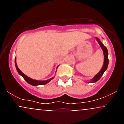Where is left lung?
Listing matches in <instances>:
<instances>
[{
    "mask_svg": "<svg viewBox=\"0 0 124 124\" xmlns=\"http://www.w3.org/2000/svg\"><path fill=\"white\" fill-rule=\"evenodd\" d=\"M97 40L99 41V43L100 45V46L101 47L102 49H103V52H104V65L103 68H101V70L98 73L97 75L94 77V78L91 80V83H95L97 81H98L101 78V76H103V73H104L105 71L106 70V69H107L108 65V51L107 49L104 45H103L101 42H100V39L98 38H96Z\"/></svg>",
    "mask_w": 124,
    "mask_h": 124,
    "instance_id": "obj_1",
    "label": "left lung"
}]
</instances>
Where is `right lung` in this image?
Here are the masks:
<instances>
[{
	"instance_id": "add662e5",
	"label": "right lung",
	"mask_w": 124,
	"mask_h": 124,
	"mask_svg": "<svg viewBox=\"0 0 124 124\" xmlns=\"http://www.w3.org/2000/svg\"><path fill=\"white\" fill-rule=\"evenodd\" d=\"M15 65H16V69H17V70L18 73H19L21 76H22L23 78H24V79L27 83L30 84L31 85H32V86H38V85H46V84H47L48 82H49L51 80H52V79H54V78H51V79H48L47 80H44V81L34 80V79L28 78V76H27L26 75H24L23 73H22V72L20 70L19 68H18L17 65V63H16V58H15Z\"/></svg>"
}]
</instances>
